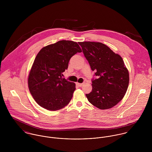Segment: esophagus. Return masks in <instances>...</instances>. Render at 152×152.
Segmentation results:
<instances>
[{
  "mask_svg": "<svg viewBox=\"0 0 152 152\" xmlns=\"http://www.w3.org/2000/svg\"><path fill=\"white\" fill-rule=\"evenodd\" d=\"M84 84H85V83H81H81H76V84H77L78 87H83V86Z\"/></svg>",
  "mask_w": 152,
  "mask_h": 152,
  "instance_id": "esophagus-1",
  "label": "esophagus"
}]
</instances>
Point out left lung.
<instances>
[{
	"mask_svg": "<svg viewBox=\"0 0 152 152\" xmlns=\"http://www.w3.org/2000/svg\"><path fill=\"white\" fill-rule=\"evenodd\" d=\"M78 43L91 69L98 77L92 81V91L86 95L88 101L102 110L113 107L123 99L129 86V74L122 58L102 43Z\"/></svg>",
	"mask_w": 152,
	"mask_h": 152,
	"instance_id": "1",
	"label": "left lung"
}]
</instances>
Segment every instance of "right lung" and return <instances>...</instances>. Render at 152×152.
Here are the masks:
<instances>
[{"label": "right lung", "instance_id": "add662e5", "mask_svg": "<svg viewBox=\"0 0 152 152\" xmlns=\"http://www.w3.org/2000/svg\"><path fill=\"white\" fill-rule=\"evenodd\" d=\"M82 50L77 42L61 40L44 47L28 76V87L35 101L48 110H58L70 102L75 84L62 78L70 58Z\"/></svg>", "mask_w": 152, "mask_h": 152}]
</instances>
